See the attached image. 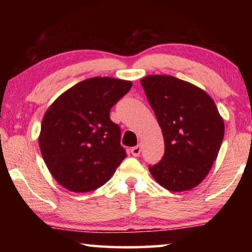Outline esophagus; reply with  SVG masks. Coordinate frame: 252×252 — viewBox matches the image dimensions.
Returning a JSON list of instances; mask_svg holds the SVG:
<instances>
[{
  "label": "esophagus",
  "mask_w": 252,
  "mask_h": 252,
  "mask_svg": "<svg viewBox=\"0 0 252 252\" xmlns=\"http://www.w3.org/2000/svg\"><path fill=\"white\" fill-rule=\"evenodd\" d=\"M140 152H141V146H140V144H138V146H135L131 149V153L133 157H139Z\"/></svg>",
  "instance_id": "1"
}]
</instances>
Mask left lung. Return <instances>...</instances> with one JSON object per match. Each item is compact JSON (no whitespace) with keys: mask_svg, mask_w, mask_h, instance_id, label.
<instances>
[{"mask_svg":"<svg viewBox=\"0 0 252 252\" xmlns=\"http://www.w3.org/2000/svg\"><path fill=\"white\" fill-rule=\"evenodd\" d=\"M164 139L162 160L149 170L173 192L198 186L210 171L224 135L223 119L208 93L171 75L141 80Z\"/></svg>","mask_w":252,"mask_h":252,"instance_id":"8db88e82","label":"left lung"}]
</instances>
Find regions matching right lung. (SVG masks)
<instances>
[{
	"mask_svg": "<svg viewBox=\"0 0 252 252\" xmlns=\"http://www.w3.org/2000/svg\"><path fill=\"white\" fill-rule=\"evenodd\" d=\"M131 87L130 81L108 76L81 81L45 112L40 150L49 171L65 189H97L126 157L120 126L111 121L110 110Z\"/></svg>",
	"mask_w": 252,
	"mask_h": 252,
	"instance_id": "1",
	"label": "right lung"
}]
</instances>
